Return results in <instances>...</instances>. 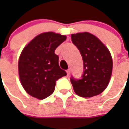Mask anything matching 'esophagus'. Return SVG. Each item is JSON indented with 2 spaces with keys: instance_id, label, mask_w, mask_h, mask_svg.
I'll return each instance as SVG.
<instances>
[{
  "instance_id": "34e87169",
  "label": "esophagus",
  "mask_w": 129,
  "mask_h": 129,
  "mask_svg": "<svg viewBox=\"0 0 129 129\" xmlns=\"http://www.w3.org/2000/svg\"><path fill=\"white\" fill-rule=\"evenodd\" d=\"M70 72H71V70H70V69H69V70H67V75L69 76L70 75Z\"/></svg>"
}]
</instances>
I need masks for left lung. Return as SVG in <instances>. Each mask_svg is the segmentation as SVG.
<instances>
[{"mask_svg": "<svg viewBox=\"0 0 129 129\" xmlns=\"http://www.w3.org/2000/svg\"><path fill=\"white\" fill-rule=\"evenodd\" d=\"M71 38L82 55L85 69L82 79H70L74 91L83 98L98 95L106 90L111 77L113 59L111 52L90 33L72 34Z\"/></svg>", "mask_w": 129, "mask_h": 129, "instance_id": "1", "label": "left lung"}]
</instances>
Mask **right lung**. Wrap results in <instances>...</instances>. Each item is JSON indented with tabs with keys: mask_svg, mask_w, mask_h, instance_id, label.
<instances>
[{
	"mask_svg": "<svg viewBox=\"0 0 129 129\" xmlns=\"http://www.w3.org/2000/svg\"><path fill=\"white\" fill-rule=\"evenodd\" d=\"M66 39L57 33H42L23 49L18 59V75L28 95L39 100L46 98L53 93L57 80L67 75L54 53Z\"/></svg>",
	"mask_w": 129,
	"mask_h": 129,
	"instance_id": "right-lung-1",
	"label": "right lung"
}]
</instances>
